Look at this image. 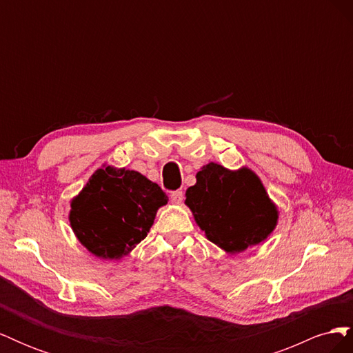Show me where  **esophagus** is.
I'll list each match as a JSON object with an SVG mask.
<instances>
[{
	"label": "esophagus",
	"instance_id": "obj_1",
	"mask_svg": "<svg viewBox=\"0 0 353 353\" xmlns=\"http://www.w3.org/2000/svg\"><path fill=\"white\" fill-rule=\"evenodd\" d=\"M170 200H172V203H175V205H181L184 200V193L181 190H176L172 194H170Z\"/></svg>",
	"mask_w": 353,
	"mask_h": 353
}]
</instances>
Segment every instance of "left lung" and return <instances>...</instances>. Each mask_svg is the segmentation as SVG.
<instances>
[{
    "label": "left lung",
    "mask_w": 353,
    "mask_h": 353,
    "mask_svg": "<svg viewBox=\"0 0 353 353\" xmlns=\"http://www.w3.org/2000/svg\"><path fill=\"white\" fill-rule=\"evenodd\" d=\"M196 178V185L187 190L185 203L212 243L240 253L270 236L279 212L252 170L231 172L209 163Z\"/></svg>",
    "instance_id": "left-lung-1"
}]
</instances>
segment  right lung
Listing matches in <instances>:
<instances>
[{"label": "right lung", "instance_id": "1", "mask_svg": "<svg viewBox=\"0 0 353 353\" xmlns=\"http://www.w3.org/2000/svg\"><path fill=\"white\" fill-rule=\"evenodd\" d=\"M163 190L135 170L99 169L72 201L70 225L95 256L119 259L147 237Z\"/></svg>", "mask_w": 353, "mask_h": 353}]
</instances>
